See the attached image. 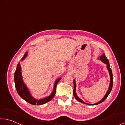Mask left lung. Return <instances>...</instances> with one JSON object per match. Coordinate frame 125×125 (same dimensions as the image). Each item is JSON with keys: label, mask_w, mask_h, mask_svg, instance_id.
I'll return each mask as SVG.
<instances>
[{"label": "left lung", "mask_w": 125, "mask_h": 125, "mask_svg": "<svg viewBox=\"0 0 125 125\" xmlns=\"http://www.w3.org/2000/svg\"><path fill=\"white\" fill-rule=\"evenodd\" d=\"M99 58H100V59L102 61V62H103L104 63H105L106 64H107V69H108L109 73H110V86H109L108 90L107 91V92L106 94H105V96H104V97L103 98L100 102H98V103H96V104H86V103H85L82 100H81V99L77 96V94L76 93V82H75L74 80H73V84H73V85H74V89H73V95H74L75 98H76L77 101H78L79 102L83 103V104H89V105H94V104H95V105H96V104H100V103L104 102V101L106 100V98L107 97L109 94H110L111 91V90H112V86H113V75H112V70H111V69L110 67V64H109V61L108 60V59L107 58V57H106L105 54H103Z\"/></svg>", "instance_id": "obj_1"}]
</instances>
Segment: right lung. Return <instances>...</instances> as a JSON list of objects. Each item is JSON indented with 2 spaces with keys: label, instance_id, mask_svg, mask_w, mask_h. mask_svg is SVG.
I'll use <instances>...</instances> for the list:
<instances>
[{
  "label": "right lung",
  "instance_id": "obj_1",
  "mask_svg": "<svg viewBox=\"0 0 125 125\" xmlns=\"http://www.w3.org/2000/svg\"><path fill=\"white\" fill-rule=\"evenodd\" d=\"M28 54V52H27L24 55V56L22 57V58L21 59V61H22L24 59L25 57H27V55ZM61 78H58L57 80L55 82L54 90L50 96L47 97L42 99V100H37L33 97L31 96L30 93L29 92V90H28L27 86L24 83L23 81L22 80V76H21V64L19 62L18 64L17 65V69L15 70V72L14 73V82H15V88H16L18 94H19L20 96L22 98L23 100L26 101L29 104L33 105H41V104H44L45 103L48 102L52 100V99L54 97V95L56 92V86L57 84L60 81Z\"/></svg>",
  "mask_w": 125,
  "mask_h": 125
}]
</instances>
